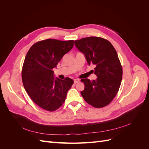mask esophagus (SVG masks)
I'll list each match as a JSON object with an SVG mask.
<instances>
[{"mask_svg":"<svg viewBox=\"0 0 149 149\" xmlns=\"http://www.w3.org/2000/svg\"><path fill=\"white\" fill-rule=\"evenodd\" d=\"M79 79H74V84H76L77 83L79 82Z\"/></svg>","mask_w":149,"mask_h":149,"instance_id":"34e87169","label":"esophagus"}]
</instances>
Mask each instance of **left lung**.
<instances>
[{"mask_svg": "<svg viewBox=\"0 0 149 149\" xmlns=\"http://www.w3.org/2000/svg\"><path fill=\"white\" fill-rule=\"evenodd\" d=\"M89 65L94 66L97 79L92 81L82 79L84 89L81 92L84 100L91 106L103 107L112 101L118 93L123 78V68L115 48L108 40L90 37L74 41Z\"/></svg>", "mask_w": 149, "mask_h": 149, "instance_id": "left-lung-1", "label": "left lung"}]
</instances>
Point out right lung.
<instances>
[{"mask_svg": "<svg viewBox=\"0 0 149 149\" xmlns=\"http://www.w3.org/2000/svg\"><path fill=\"white\" fill-rule=\"evenodd\" d=\"M73 40L47 39L31 47L22 68V82L26 92L36 104L54 111L65 101L73 80L55 78L53 69L73 47Z\"/></svg>", "mask_w": 149, "mask_h": 149, "instance_id": "1", "label": "right lung"}]
</instances>
